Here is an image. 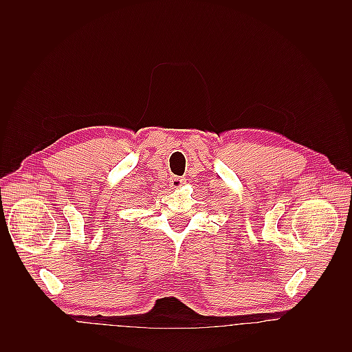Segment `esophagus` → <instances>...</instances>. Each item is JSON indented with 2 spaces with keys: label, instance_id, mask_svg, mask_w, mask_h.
<instances>
[{
  "label": "esophagus",
  "instance_id": "34e87169",
  "mask_svg": "<svg viewBox=\"0 0 352 352\" xmlns=\"http://www.w3.org/2000/svg\"><path fill=\"white\" fill-rule=\"evenodd\" d=\"M185 184V179L182 177H173L172 180H170V186L172 188H180Z\"/></svg>",
  "mask_w": 352,
  "mask_h": 352
}]
</instances>
